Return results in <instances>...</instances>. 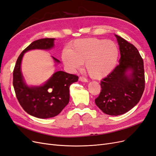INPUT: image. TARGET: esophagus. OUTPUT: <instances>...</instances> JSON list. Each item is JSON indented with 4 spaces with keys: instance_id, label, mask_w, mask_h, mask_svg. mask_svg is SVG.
Segmentation results:
<instances>
[{
    "instance_id": "1",
    "label": "esophagus",
    "mask_w": 156,
    "mask_h": 156,
    "mask_svg": "<svg viewBox=\"0 0 156 156\" xmlns=\"http://www.w3.org/2000/svg\"><path fill=\"white\" fill-rule=\"evenodd\" d=\"M79 81H82V82H87V81H88V80H87L85 77H83V76L79 77Z\"/></svg>"
}]
</instances>
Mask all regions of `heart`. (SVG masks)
I'll return each mask as SVG.
<instances>
[{
  "instance_id": "1",
  "label": "heart",
  "mask_w": 156,
  "mask_h": 156,
  "mask_svg": "<svg viewBox=\"0 0 156 156\" xmlns=\"http://www.w3.org/2000/svg\"><path fill=\"white\" fill-rule=\"evenodd\" d=\"M119 49L114 41L92 38L74 41L62 53L64 64L72 70L81 68L85 62L87 72L94 79H101L115 68Z\"/></svg>"
}]
</instances>
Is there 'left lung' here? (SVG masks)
<instances>
[{"mask_svg": "<svg viewBox=\"0 0 156 156\" xmlns=\"http://www.w3.org/2000/svg\"><path fill=\"white\" fill-rule=\"evenodd\" d=\"M120 47L119 65L101 81V92L96 105L107 115L117 116L134 107L144 90L145 77L143 58L135 47L115 35ZM132 72L129 76L126 72Z\"/></svg>", "mask_w": 156, "mask_h": 156, "instance_id": "8db88e82", "label": "left lung"}]
</instances>
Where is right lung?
I'll return each instance as SVG.
<instances>
[{"mask_svg":"<svg viewBox=\"0 0 156 156\" xmlns=\"http://www.w3.org/2000/svg\"><path fill=\"white\" fill-rule=\"evenodd\" d=\"M54 40L43 38L33 41L19 56L13 72V85L19 103L28 114L39 119L58 115L69 103L70 85L78 81L76 75L58 71L43 86L29 87L24 83L21 72L23 55L32 49H49L53 47ZM53 59L56 62H60Z\"/></svg>","mask_w":156,"mask_h":156,"instance_id":"1","label":"right lung"}]
</instances>
